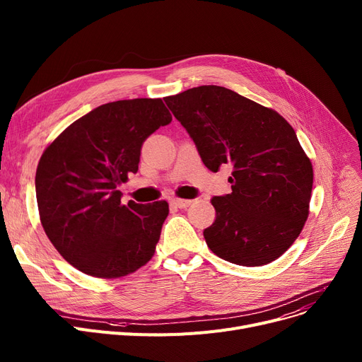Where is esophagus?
<instances>
[{
    "mask_svg": "<svg viewBox=\"0 0 362 362\" xmlns=\"http://www.w3.org/2000/svg\"><path fill=\"white\" fill-rule=\"evenodd\" d=\"M171 204H173V205H175V206H177V208H187L189 205L192 204V201H191V199L175 198V199H171Z\"/></svg>",
    "mask_w": 362,
    "mask_h": 362,
    "instance_id": "1",
    "label": "esophagus"
}]
</instances>
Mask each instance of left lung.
Masks as SVG:
<instances>
[{"instance_id":"obj_1","label":"left lung","mask_w":362,"mask_h":362,"mask_svg":"<svg viewBox=\"0 0 362 362\" xmlns=\"http://www.w3.org/2000/svg\"><path fill=\"white\" fill-rule=\"evenodd\" d=\"M164 101L208 170L233 165L232 194L211 199L208 248L245 267L281 257L305 226L314 179L293 127L273 108L223 86L192 88Z\"/></svg>"}]
</instances>
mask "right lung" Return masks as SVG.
I'll return each mask as SVG.
<instances>
[{"label":"right lung","instance_id":"right-lung-1","mask_svg":"<svg viewBox=\"0 0 362 362\" xmlns=\"http://www.w3.org/2000/svg\"><path fill=\"white\" fill-rule=\"evenodd\" d=\"M170 122L161 98L114 101L73 122L42 152L35 177L41 224L74 269L117 279L154 257L167 201L122 204L117 187L138 171L145 139Z\"/></svg>","mask_w":362,"mask_h":362}]
</instances>
